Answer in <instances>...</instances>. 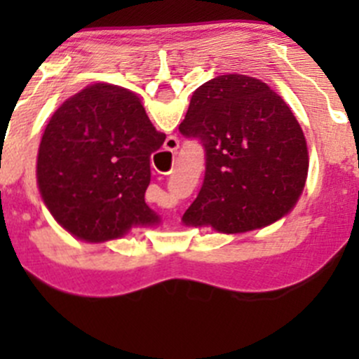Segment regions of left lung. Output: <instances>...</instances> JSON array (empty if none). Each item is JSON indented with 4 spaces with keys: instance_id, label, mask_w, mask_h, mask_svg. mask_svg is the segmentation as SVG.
I'll return each instance as SVG.
<instances>
[{
    "instance_id": "1",
    "label": "left lung",
    "mask_w": 359,
    "mask_h": 359,
    "mask_svg": "<svg viewBox=\"0 0 359 359\" xmlns=\"http://www.w3.org/2000/svg\"><path fill=\"white\" fill-rule=\"evenodd\" d=\"M205 149V177L184 222L243 233L293 208L307 177V144L290 107L260 79L224 74L191 97L179 125Z\"/></svg>"
}]
</instances>
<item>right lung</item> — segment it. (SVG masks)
<instances>
[{"label": "right lung", "mask_w": 359, "mask_h": 359, "mask_svg": "<svg viewBox=\"0 0 359 359\" xmlns=\"http://www.w3.org/2000/svg\"><path fill=\"white\" fill-rule=\"evenodd\" d=\"M139 97L92 85L67 99L46 125L38 153V187L52 215L86 241L119 238L154 222L146 205L151 154L165 142Z\"/></svg>", "instance_id": "add662e5"}]
</instances>
